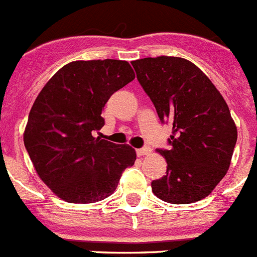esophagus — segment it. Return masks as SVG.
Masks as SVG:
<instances>
[{"instance_id":"34e87169","label":"esophagus","mask_w":257,"mask_h":257,"mask_svg":"<svg viewBox=\"0 0 257 257\" xmlns=\"http://www.w3.org/2000/svg\"><path fill=\"white\" fill-rule=\"evenodd\" d=\"M151 153L150 147H142V149H138L137 150V155L138 156H145V155H149Z\"/></svg>"}]
</instances>
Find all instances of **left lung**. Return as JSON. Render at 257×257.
Here are the masks:
<instances>
[{"label":"left lung","instance_id":"8db88e82","mask_svg":"<svg viewBox=\"0 0 257 257\" xmlns=\"http://www.w3.org/2000/svg\"><path fill=\"white\" fill-rule=\"evenodd\" d=\"M159 119L171 122L169 150H158L167 175L151 182L159 199L189 204L208 196L230 167L236 125L220 91L200 68L180 57L132 62Z\"/></svg>","mask_w":257,"mask_h":257}]
</instances>
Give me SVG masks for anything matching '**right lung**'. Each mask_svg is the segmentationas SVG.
<instances>
[{"label": "right lung", "instance_id": "add662e5", "mask_svg": "<svg viewBox=\"0 0 257 257\" xmlns=\"http://www.w3.org/2000/svg\"><path fill=\"white\" fill-rule=\"evenodd\" d=\"M136 77L126 61H75L40 91L24 129V146L36 172L68 203H94L115 191L136 151L94 137L111 95Z\"/></svg>", "mask_w": 257, "mask_h": 257}]
</instances>
